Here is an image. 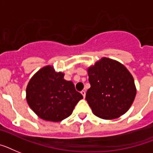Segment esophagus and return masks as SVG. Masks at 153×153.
I'll return each mask as SVG.
<instances>
[{
    "mask_svg": "<svg viewBox=\"0 0 153 153\" xmlns=\"http://www.w3.org/2000/svg\"><path fill=\"white\" fill-rule=\"evenodd\" d=\"M81 94H82V95L83 96V97L85 98V90H82V91H81Z\"/></svg>",
    "mask_w": 153,
    "mask_h": 153,
    "instance_id": "1",
    "label": "esophagus"
}]
</instances>
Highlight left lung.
I'll list each match as a JSON object with an SVG mask.
<instances>
[{
  "instance_id": "8db88e82",
  "label": "left lung",
  "mask_w": 153,
  "mask_h": 153,
  "mask_svg": "<svg viewBox=\"0 0 153 153\" xmlns=\"http://www.w3.org/2000/svg\"><path fill=\"white\" fill-rule=\"evenodd\" d=\"M90 88L85 100L94 114L113 120L128 111L136 96L134 81L119 62L102 58L88 69Z\"/></svg>"
}]
</instances>
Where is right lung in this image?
<instances>
[{
    "instance_id": "right-lung-1",
    "label": "right lung",
    "mask_w": 153,
    "mask_h": 153,
    "mask_svg": "<svg viewBox=\"0 0 153 153\" xmlns=\"http://www.w3.org/2000/svg\"><path fill=\"white\" fill-rule=\"evenodd\" d=\"M64 74L46 66L36 73L27 87V100L30 108L47 121L59 122L70 116L82 95L76 91Z\"/></svg>"
}]
</instances>
